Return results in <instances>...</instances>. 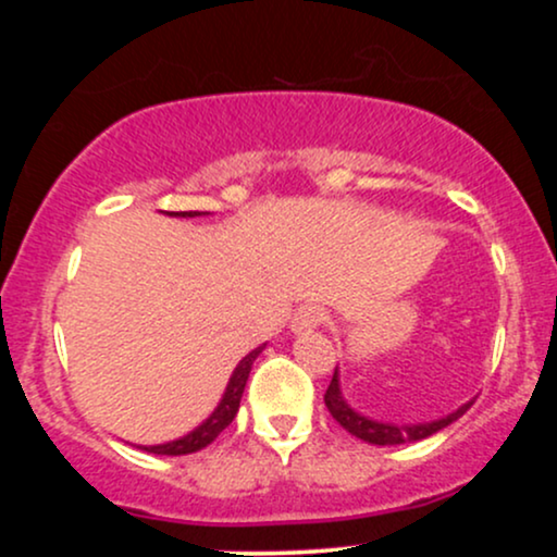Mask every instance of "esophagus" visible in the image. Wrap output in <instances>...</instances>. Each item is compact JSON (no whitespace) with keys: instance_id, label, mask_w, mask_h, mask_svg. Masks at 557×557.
Returning a JSON list of instances; mask_svg holds the SVG:
<instances>
[{"instance_id":"esophagus-1","label":"esophagus","mask_w":557,"mask_h":557,"mask_svg":"<svg viewBox=\"0 0 557 557\" xmlns=\"http://www.w3.org/2000/svg\"><path fill=\"white\" fill-rule=\"evenodd\" d=\"M322 322H324V309H322V306L306 304V306H300L296 314H293L290 330L296 332V335H304V332L317 330Z\"/></svg>"}]
</instances>
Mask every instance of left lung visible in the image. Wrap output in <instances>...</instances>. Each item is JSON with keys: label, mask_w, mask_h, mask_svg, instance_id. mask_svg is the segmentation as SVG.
Here are the masks:
<instances>
[{"label": "left lung", "mask_w": 557, "mask_h": 557, "mask_svg": "<svg viewBox=\"0 0 557 557\" xmlns=\"http://www.w3.org/2000/svg\"><path fill=\"white\" fill-rule=\"evenodd\" d=\"M324 403H327L332 419L348 430L350 434L363 440L369 445H403V443H419V440L432 437L434 432L445 430L447 424H453L456 419H461L466 411L471 408V400L458 406L456 411L447 413V417H440L434 421H421V424H389V421H376L372 417H363V413L356 411L348 400H345L343 387H341V372L335 369L332 374V382L324 393Z\"/></svg>", "instance_id": "obj_1"}]
</instances>
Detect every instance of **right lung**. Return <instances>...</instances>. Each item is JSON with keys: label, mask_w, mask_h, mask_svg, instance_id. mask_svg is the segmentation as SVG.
Masks as SVG:
<instances>
[{"label": "right lung", "mask_w": 557, "mask_h": 557, "mask_svg": "<svg viewBox=\"0 0 557 557\" xmlns=\"http://www.w3.org/2000/svg\"><path fill=\"white\" fill-rule=\"evenodd\" d=\"M168 214L170 216H185V220H188V216H201V214H209V212H168ZM264 348H267V343L259 345V348H253L251 354L243 356L238 367H235L233 374H230L227 387H225V393H222L220 403H216V408H214L212 413H209L207 419L201 421V424L194 426V430H190L188 434H183V437L170 440V443H162V445H138L140 450L154 453V456H188V453L203 450V447H207V445H212L216 434L225 430L230 421L235 419V413H238L243 389H246V382H248V374H251L253 361H257V356Z\"/></svg>", "instance_id": "add662e5"}]
</instances>
